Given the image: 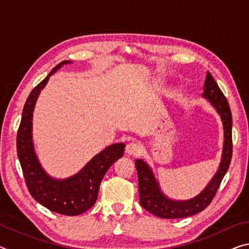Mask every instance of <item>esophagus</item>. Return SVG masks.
Instances as JSON below:
<instances>
[{"label":"esophagus","instance_id":"1","mask_svg":"<svg viewBox=\"0 0 249 249\" xmlns=\"http://www.w3.org/2000/svg\"><path fill=\"white\" fill-rule=\"evenodd\" d=\"M125 151L129 156H137L142 153V146L137 142H132L126 146Z\"/></svg>","mask_w":249,"mask_h":249}]
</instances>
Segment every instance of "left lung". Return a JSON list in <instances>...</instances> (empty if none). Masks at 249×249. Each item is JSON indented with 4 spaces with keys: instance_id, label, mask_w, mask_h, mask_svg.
<instances>
[{
    "instance_id": "left-lung-1",
    "label": "left lung",
    "mask_w": 249,
    "mask_h": 249,
    "mask_svg": "<svg viewBox=\"0 0 249 249\" xmlns=\"http://www.w3.org/2000/svg\"><path fill=\"white\" fill-rule=\"evenodd\" d=\"M202 98L209 100L210 104L215 108L220 115L224 129L222 158L216 174L213 176L208 185L199 195L189 200H174L168 197L160 188L158 180L148 163L142 159H136L138 188H140V202L142 208L154 215L161 218H181L200 213L208 206L220 187L229 169L231 159V113L229 102L218 88L215 80L209 71L203 87Z\"/></svg>"
}]
</instances>
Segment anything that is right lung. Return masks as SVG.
Masks as SVG:
<instances>
[{
  "label": "right lung",
  "instance_id": "add662e5",
  "mask_svg": "<svg viewBox=\"0 0 249 249\" xmlns=\"http://www.w3.org/2000/svg\"><path fill=\"white\" fill-rule=\"evenodd\" d=\"M68 64H71V61L65 60L54 67L47 77L31 92L23 108L16 146L24 178L34 199L53 212L74 216L82 214L94 205L98 199L101 181L108 168L117 159L123 157L125 144L117 142L105 147L81 170L65 179L53 178L41 167L33 141L34 109L50 75Z\"/></svg>",
  "mask_w": 249,
  "mask_h": 249
}]
</instances>
